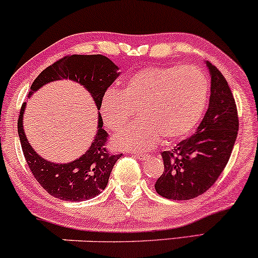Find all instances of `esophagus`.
Wrapping results in <instances>:
<instances>
[{
	"label": "esophagus",
	"mask_w": 258,
	"mask_h": 258,
	"mask_svg": "<svg viewBox=\"0 0 258 258\" xmlns=\"http://www.w3.org/2000/svg\"><path fill=\"white\" fill-rule=\"evenodd\" d=\"M133 156H135V158L138 159V160L148 159V154H133Z\"/></svg>",
	"instance_id": "1"
}]
</instances>
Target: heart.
<instances>
[{"label":"heart","instance_id":"b5f03b06","mask_svg":"<svg viewBox=\"0 0 258 258\" xmlns=\"http://www.w3.org/2000/svg\"><path fill=\"white\" fill-rule=\"evenodd\" d=\"M209 81L199 68L149 67L123 81L119 91L103 96L99 111L109 130L122 127L137 110L138 121L112 138L116 148L146 152L164 141L184 138L198 125L205 109Z\"/></svg>","mask_w":258,"mask_h":258}]
</instances>
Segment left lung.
I'll return each mask as SVG.
<instances>
[{"label":"left lung","mask_w":258,"mask_h":258,"mask_svg":"<svg viewBox=\"0 0 258 258\" xmlns=\"http://www.w3.org/2000/svg\"><path fill=\"white\" fill-rule=\"evenodd\" d=\"M211 94L209 108L197 132L162 152L164 173L155 182L156 193L171 200H189L209 190L226 167L239 130L235 100L226 79L209 61Z\"/></svg>","instance_id":"left-lung-1"}]
</instances>
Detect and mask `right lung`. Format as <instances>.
Masks as SVG:
<instances>
[{
	"label": "right lung",
	"instance_id": "right-lung-1",
	"mask_svg": "<svg viewBox=\"0 0 258 258\" xmlns=\"http://www.w3.org/2000/svg\"><path fill=\"white\" fill-rule=\"evenodd\" d=\"M116 67L109 58L102 54H73L59 59L49 65L32 82L29 98L42 86L55 80L69 79L79 82L91 93L99 110L103 96L120 75ZM24 103L18 119V135L23 153L31 173L46 191L52 197L65 201H84L92 199L104 190L109 182L115 162L122 154L112 155L106 150L108 133L103 127L102 116H98V130L91 147L84 155L68 164H55L41 158L26 138L23 117Z\"/></svg>",
	"mask_w": 258,
	"mask_h": 258
}]
</instances>
